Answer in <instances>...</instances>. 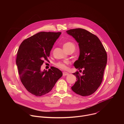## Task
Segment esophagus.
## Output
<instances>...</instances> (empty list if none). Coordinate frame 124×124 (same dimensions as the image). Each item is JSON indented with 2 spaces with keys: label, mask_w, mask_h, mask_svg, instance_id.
Instances as JSON below:
<instances>
[{
  "label": "esophagus",
  "mask_w": 124,
  "mask_h": 124,
  "mask_svg": "<svg viewBox=\"0 0 124 124\" xmlns=\"http://www.w3.org/2000/svg\"><path fill=\"white\" fill-rule=\"evenodd\" d=\"M69 73H67V72H63V76H68L69 75Z\"/></svg>",
  "instance_id": "obj_1"
}]
</instances>
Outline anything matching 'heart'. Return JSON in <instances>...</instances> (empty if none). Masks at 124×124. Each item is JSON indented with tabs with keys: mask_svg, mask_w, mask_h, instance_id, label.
Here are the masks:
<instances>
[{
	"mask_svg": "<svg viewBox=\"0 0 124 124\" xmlns=\"http://www.w3.org/2000/svg\"><path fill=\"white\" fill-rule=\"evenodd\" d=\"M63 47L64 49L66 51L67 50L69 49L70 48H72V47H75V46L73 43L68 42L65 43L63 45ZM66 64H67V62H65L64 63L59 62V63H57V64H56V66L58 68L64 70V69H65L66 68Z\"/></svg>",
	"mask_w": 124,
	"mask_h": 124,
	"instance_id": "1",
	"label": "heart"
}]
</instances>
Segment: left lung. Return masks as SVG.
I'll return each mask as SVG.
<instances>
[{
	"label": "left lung",
	"mask_w": 124,
	"mask_h": 124,
	"mask_svg": "<svg viewBox=\"0 0 124 124\" xmlns=\"http://www.w3.org/2000/svg\"><path fill=\"white\" fill-rule=\"evenodd\" d=\"M66 32L78 44L79 55L74 65L76 69L83 70L81 76L78 72L73 74L77 81L72 90L82 96H89L98 89L102 82L107 63V52L98 37L89 31L76 28Z\"/></svg>",
	"instance_id": "left-lung-1"
}]
</instances>
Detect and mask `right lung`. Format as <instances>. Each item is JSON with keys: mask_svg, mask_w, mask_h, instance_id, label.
<instances>
[{"mask_svg": "<svg viewBox=\"0 0 124 124\" xmlns=\"http://www.w3.org/2000/svg\"><path fill=\"white\" fill-rule=\"evenodd\" d=\"M61 32H41L24 40L17 53L16 65L21 80L26 89L36 96L50 92L62 76L58 69L52 67L47 70H41L47 59L54 43Z\"/></svg>", "mask_w": 124, "mask_h": 124, "instance_id": "right-lung-1", "label": "right lung"}]
</instances>
